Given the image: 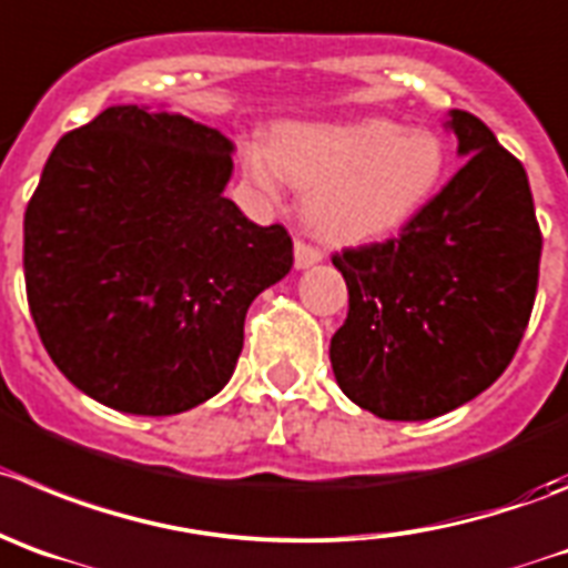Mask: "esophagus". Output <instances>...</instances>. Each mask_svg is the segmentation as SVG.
Here are the masks:
<instances>
[{"label": "esophagus", "instance_id": "obj_1", "mask_svg": "<svg viewBox=\"0 0 568 568\" xmlns=\"http://www.w3.org/2000/svg\"><path fill=\"white\" fill-rule=\"evenodd\" d=\"M294 260H296V268H308V266H314V263H320V260H322V248L311 246L308 241H302V237H296Z\"/></svg>", "mask_w": 568, "mask_h": 568}]
</instances>
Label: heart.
Listing matches in <instances>:
<instances>
[{
    "instance_id": "heart-1",
    "label": "heart",
    "mask_w": 568,
    "mask_h": 568,
    "mask_svg": "<svg viewBox=\"0 0 568 568\" xmlns=\"http://www.w3.org/2000/svg\"><path fill=\"white\" fill-rule=\"evenodd\" d=\"M448 148L432 129L384 116L285 125L272 145L254 142L246 171L266 193L280 179L305 187L308 221L333 241H364L404 226L437 193Z\"/></svg>"
}]
</instances>
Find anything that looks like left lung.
<instances>
[{
    "mask_svg": "<svg viewBox=\"0 0 568 568\" xmlns=\"http://www.w3.org/2000/svg\"><path fill=\"white\" fill-rule=\"evenodd\" d=\"M465 164L395 237L333 254L349 308L331 338L344 395L384 420H428L507 369L538 291L540 226L527 171L468 111Z\"/></svg>",
    "mask_w": 568,
    "mask_h": 568,
    "instance_id": "obj_1",
    "label": "left lung"
}]
</instances>
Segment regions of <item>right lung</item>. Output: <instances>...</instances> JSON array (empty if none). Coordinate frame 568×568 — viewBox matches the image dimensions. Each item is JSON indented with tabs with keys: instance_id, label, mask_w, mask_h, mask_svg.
<instances>
[{
	"instance_id": "add662e5",
	"label": "right lung",
	"mask_w": 568,
	"mask_h": 568,
	"mask_svg": "<svg viewBox=\"0 0 568 568\" xmlns=\"http://www.w3.org/2000/svg\"><path fill=\"white\" fill-rule=\"evenodd\" d=\"M232 142L190 116L111 105L52 148L24 212L41 344L89 397L164 417L224 389L260 291L291 272L283 224L224 199Z\"/></svg>"
}]
</instances>
